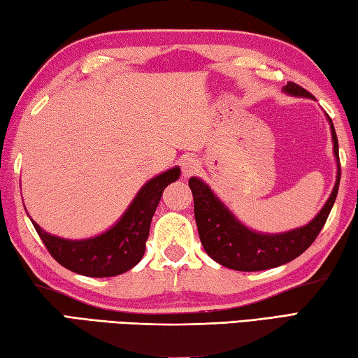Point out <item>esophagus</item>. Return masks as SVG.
Wrapping results in <instances>:
<instances>
[{"instance_id":"esophagus-1","label":"esophagus","mask_w":358,"mask_h":358,"mask_svg":"<svg viewBox=\"0 0 358 358\" xmlns=\"http://www.w3.org/2000/svg\"><path fill=\"white\" fill-rule=\"evenodd\" d=\"M197 169H199V161L196 157L187 156L181 161V172H183V177H191L192 173L197 172Z\"/></svg>"}]
</instances>
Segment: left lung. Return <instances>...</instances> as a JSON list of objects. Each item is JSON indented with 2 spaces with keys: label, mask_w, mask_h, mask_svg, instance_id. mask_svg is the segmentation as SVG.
I'll list each match as a JSON object with an SVG mask.
<instances>
[{
  "label": "left lung",
  "mask_w": 358,
  "mask_h": 358,
  "mask_svg": "<svg viewBox=\"0 0 358 358\" xmlns=\"http://www.w3.org/2000/svg\"><path fill=\"white\" fill-rule=\"evenodd\" d=\"M282 90L284 93L290 96L314 99L311 93H308L305 88L294 82H287ZM327 120L330 123L333 153L336 157V181L329 201L306 226L281 234L256 232V230L248 229L243 222L238 221L237 216L216 197V194L210 189L207 183H203L197 177L189 178L199 237H201L203 250L207 251L211 259L232 270L260 271L290 262L313 245V241L316 240L330 215L333 203L336 201L339 180H341L335 126H333L329 115H327Z\"/></svg>",
  "instance_id": "8db88e82"
}]
</instances>
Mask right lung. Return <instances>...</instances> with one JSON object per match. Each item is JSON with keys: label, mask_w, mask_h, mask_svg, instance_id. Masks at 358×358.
I'll list each match as a JSON object with an SVG mask.
<instances>
[{"label": "right lung", "mask_w": 358, "mask_h": 358, "mask_svg": "<svg viewBox=\"0 0 358 358\" xmlns=\"http://www.w3.org/2000/svg\"><path fill=\"white\" fill-rule=\"evenodd\" d=\"M178 178L180 167H173L148 180L115 226L92 238H62L31 222L47 251L64 268L92 278L117 276L141 262L162 192Z\"/></svg>", "instance_id": "obj_1"}]
</instances>
